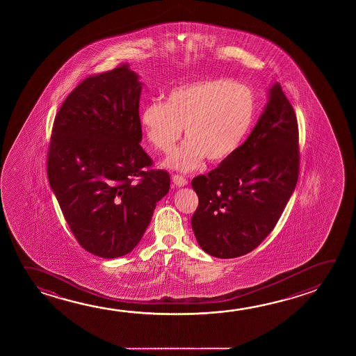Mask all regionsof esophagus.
<instances>
[{
    "label": "esophagus",
    "instance_id": "esophagus-1",
    "mask_svg": "<svg viewBox=\"0 0 356 356\" xmlns=\"http://www.w3.org/2000/svg\"><path fill=\"white\" fill-rule=\"evenodd\" d=\"M172 182H174V185H176V186L182 187L186 186L188 181H187L184 176L172 175Z\"/></svg>",
    "mask_w": 356,
    "mask_h": 356
}]
</instances>
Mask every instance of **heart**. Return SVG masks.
Here are the masks:
<instances>
[{
	"mask_svg": "<svg viewBox=\"0 0 356 356\" xmlns=\"http://www.w3.org/2000/svg\"><path fill=\"white\" fill-rule=\"evenodd\" d=\"M256 94L229 78H207L170 90L165 102L152 100L140 114L146 138L169 154L185 130L184 145L169 159L170 168L190 171L207 159L222 163L238 152L254 125Z\"/></svg>",
	"mask_w": 356,
	"mask_h": 356,
	"instance_id": "b5f03b06",
	"label": "heart"
}]
</instances>
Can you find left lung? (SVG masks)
<instances>
[{"label":"left lung","mask_w":356,"mask_h":356,"mask_svg":"<svg viewBox=\"0 0 356 356\" xmlns=\"http://www.w3.org/2000/svg\"><path fill=\"white\" fill-rule=\"evenodd\" d=\"M297 117L280 84L251 135L234 156L193 181L198 245L210 256L236 258L253 251L286 209L299 175Z\"/></svg>","instance_id":"1"}]
</instances>
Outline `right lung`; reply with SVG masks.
I'll use <instances>...</instances> for the list:
<instances>
[{
  "label": "right lung",
  "instance_id": "1",
  "mask_svg": "<svg viewBox=\"0 0 356 356\" xmlns=\"http://www.w3.org/2000/svg\"><path fill=\"white\" fill-rule=\"evenodd\" d=\"M141 83L129 65L86 78L53 124L49 185L86 251L117 258L140 242L170 175L141 147Z\"/></svg>",
  "mask_w": 356,
  "mask_h": 356
}]
</instances>
